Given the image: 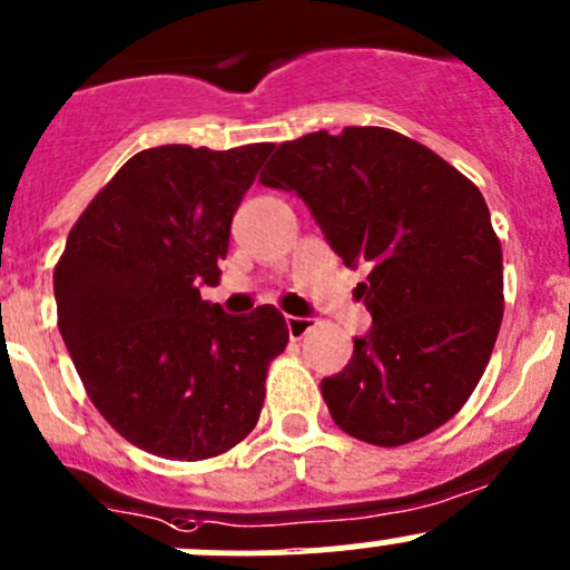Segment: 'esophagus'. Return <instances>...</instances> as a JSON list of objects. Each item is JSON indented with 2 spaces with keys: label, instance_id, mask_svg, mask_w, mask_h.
<instances>
[{
  "label": "esophagus",
  "instance_id": "34e87169",
  "mask_svg": "<svg viewBox=\"0 0 570 570\" xmlns=\"http://www.w3.org/2000/svg\"><path fill=\"white\" fill-rule=\"evenodd\" d=\"M285 324H287V335H291L293 341H298V337L307 335V332L313 330V326L318 324V321L309 318V315H287Z\"/></svg>",
  "mask_w": 570,
  "mask_h": 570
}]
</instances>
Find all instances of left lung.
I'll return each mask as SVG.
<instances>
[{"label":"left lung","instance_id":"left-lung-1","mask_svg":"<svg viewBox=\"0 0 570 570\" xmlns=\"http://www.w3.org/2000/svg\"><path fill=\"white\" fill-rule=\"evenodd\" d=\"M261 183L293 190L357 285L371 326L321 380L332 421L374 446L446 424L474 393L504 315L501 244L471 179L402 132L326 129L285 140Z\"/></svg>","mask_w":570,"mask_h":570}]
</instances>
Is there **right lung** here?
I'll return each mask as SVG.
<instances>
[{"mask_svg": "<svg viewBox=\"0 0 570 570\" xmlns=\"http://www.w3.org/2000/svg\"><path fill=\"white\" fill-rule=\"evenodd\" d=\"M272 144H168L129 157L71 227L55 266L58 326L107 424L166 460H207L261 419L266 371L287 343L277 307L227 315L229 227Z\"/></svg>", "mask_w": 570, "mask_h": 570, "instance_id": "add662e5", "label": "right lung"}]
</instances>
